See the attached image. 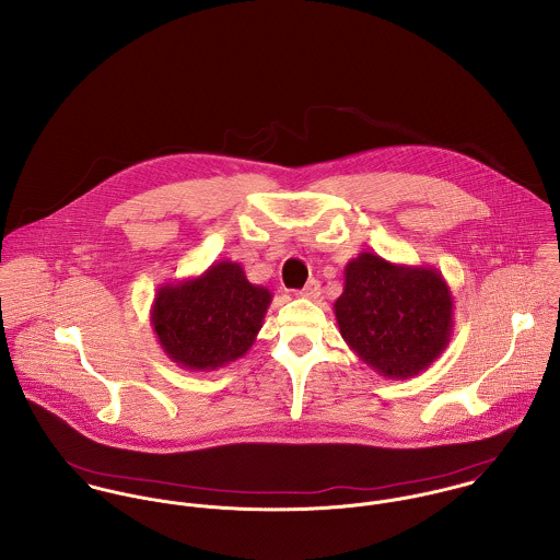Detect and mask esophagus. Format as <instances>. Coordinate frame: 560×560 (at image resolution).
<instances>
[{"label": "esophagus", "mask_w": 560, "mask_h": 560, "mask_svg": "<svg viewBox=\"0 0 560 560\" xmlns=\"http://www.w3.org/2000/svg\"><path fill=\"white\" fill-rule=\"evenodd\" d=\"M298 295H302V298H308V300H317L320 295V284L319 280H308L306 282V287L298 293Z\"/></svg>", "instance_id": "34e87169"}]
</instances>
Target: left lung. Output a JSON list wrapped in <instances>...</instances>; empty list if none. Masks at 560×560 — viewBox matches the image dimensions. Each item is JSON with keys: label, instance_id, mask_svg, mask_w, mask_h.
<instances>
[{"label": "left lung", "instance_id": "left-lung-1", "mask_svg": "<svg viewBox=\"0 0 560 560\" xmlns=\"http://www.w3.org/2000/svg\"><path fill=\"white\" fill-rule=\"evenodd\" d=\"M340 336L375 373L407 380L427 371L448 347L453 293L429 265H397L362 252L345 267L334 302Z\"/></svg>", "mask_w": 560, "mask_h": 560}]
</instances>
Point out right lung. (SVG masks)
I'll use <instances>...</instances> for the list:
<instances>
[{
    "instance_id": "add662e5",
    "label": "right lung",
    "mask_w": 560,
    "mask_h": 560,
    "mask_svg": "<svg viewBox=\"0 0 560 560\" xmlns=\"http://www.w3.org/2000/svg\"><path fill=\"white\" fill-rule=\"evenodd\" d=\"M240 262L220 260L205 273L158 289L151 323L163 353L187 371H215L254 345L271 304Z\"/></svg>"
}]
</instances>
